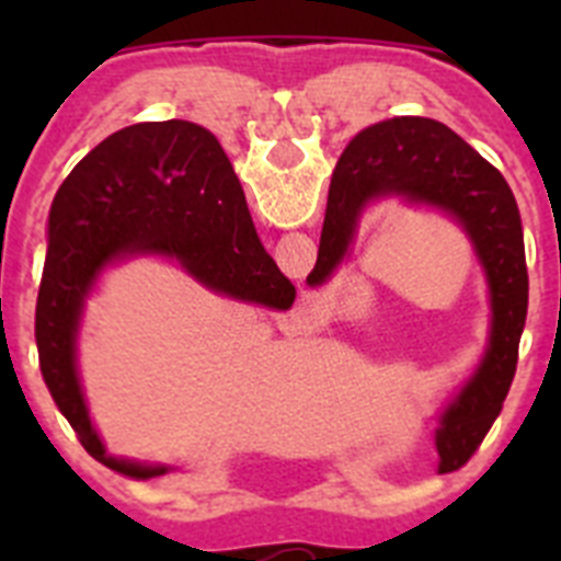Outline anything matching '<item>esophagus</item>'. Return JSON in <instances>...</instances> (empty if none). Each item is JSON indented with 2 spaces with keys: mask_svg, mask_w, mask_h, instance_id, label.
<instances>
[{
  "mask_svg": "<svg viewBox=\"0 0 561 561\" xmlns=\"http://www.w3.org/2000/svg\"><path fill=\"white\" fill-rule=\"evenodd\" d=\"M300 311H304L309 323H314V325L325 323V306H323V300H317V297H306L304 304H300Z\"/></svg>",
  "mask_w": 561,
  "mask_h": 561,
  "instance_id": "34e87169",
  "label": "esophagus"
}]
</instances>
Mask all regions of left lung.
<instances>
[{
    "label": "left lung",
    "instance_id": "8db88e82",
    "mask_svg": "<svg viewBox=\"0 0 561 561\" xmlns=\"http://www.w3.org/2000/svg\"><path fill=\"white\" fill-rule=\"evenodd\" d=\"M379 196H404L453 213L474 241L492 289V336L478 374L440 419L435 447L440 472L472 458L492 430L517 370L528 314L523 219L503 173L453 128L430 117H393L365 128L342 151L331 176L329 207L309 284H325L354 236L362 207Z\"/></svg>",
    "mask_w": 561,
    "mask_h": 561
}]
</instances>
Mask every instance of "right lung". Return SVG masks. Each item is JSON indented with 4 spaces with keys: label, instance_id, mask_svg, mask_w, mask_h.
<instances>
[{
    "label": "right lung",
    "instance_id": "right-lung-1",
    "mask_svg": "<svg viewBox=\"0 0 561 561\" xmlns=\"http://www.w3.org/2000/svg\"><path fill=\"white\" fill-rule=\"evenodd\" d=\"M160 252L241 300L289 309L295 286L257 241L244 191L225 148L187 121L137 123L95 146L58 187L36 300L38 368L83 449L131 478L165 466L108 458L89 424L76 374V331L87 291L114 257Z\"/></svg>",
    "mask_w": 561,
    "mask_h": 561
}]
</instances>
